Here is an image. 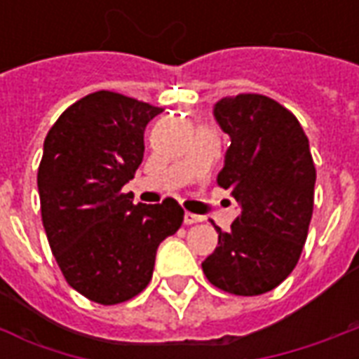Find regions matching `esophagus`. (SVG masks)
I'll return each mask as SVG.
<instances>
[{"mask_svg": "<svg viewBox=\"0 0 359 359\" xmlns=\"http://www.w3.org/2000/svg\"><path fill=\"white\" fill-rule=\"evenodd\" d=\"M202 217L200 215H194V213H184V225H194V223H200Z\"/></svg>", "mask_w": 359, "mask_h": 359, "instance_id": "esophagus-1", "label": "esophagus"}]
</instances>
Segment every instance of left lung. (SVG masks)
<instances>
[{
	"instance_id": "left-lung-1",
	"label": "left lung",
	"mask_w": 359,
	"mask_h": 359,
	"mask_svg": "<svg viewBox=\"0 0 359 359\" xmlns=\"http://www.w3.org/2000/svg\"><path fill=\"white\" fill-rule=\"evenodd\" d=\"M213 117L231 138L217 182L241 213L229 233L215 226L217 248L202 269L225 292L257 296L280 285L300 259L316 167L298 118L267 95L221 97Z\"/></svg>"
}]
</instances>
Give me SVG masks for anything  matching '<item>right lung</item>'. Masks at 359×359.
<instances>
[{
    "label": "right lung",
    "mask_w": 359,
    "mask_h": 359,
    "mask_svg": "<svg viewBox=\"0 0 359 359\" xmlns=\"http://www.w3.org/2000/svg\"><path fill=\"white\" fill-rule=\"evenodd\" d=\"M161 107L100 90L73 103L43 140L38 169L42 221L67 283L88 300L113 306L151 280L159 244L184 211L133 203L121 188L144 157V130Z\"/></svg>",
    "instance_id": "add662e5"
}]
</instances>
